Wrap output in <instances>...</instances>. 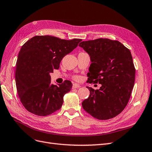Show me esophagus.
<instances>
[{
  "label": "esophagus",
  "mask_w": 152,
  "mask_h": 152,
  "mask_svg": "<svg viewBox=\"0 0 152 152\" xmlns=\"http://www.w3.org/2000/svg\"><path fill=\"white\" fill-rule=\"evenodd\" d=\"M80 85L78 84H76V83H74L72 85V88L75 89V88H80Z\"/></svg>",
  "instance_id": "obj_1"
}]
</instances>
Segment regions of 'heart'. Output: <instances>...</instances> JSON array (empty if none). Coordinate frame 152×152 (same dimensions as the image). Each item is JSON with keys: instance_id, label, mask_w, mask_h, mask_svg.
<instances>
[{"instance_id": "heart-1", "label": "heart", "mask_w": 152, "mask_h": 152, "mask_svg": "<svg viewBox=\"0 0 152 152\" xmlns=\"http://www.w3.org/2000/svg\"><path fill=\"white\" fill-rule=\"evenodd\" d=\"M73 79L75 80H78L80 79V77L78 76H73Z\"/></svg>"}]
</instances>
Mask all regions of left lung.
<instances>
[{
	"instance_id": "8db88e82",
	"label": "left lung",
	"mask_w": 152,
	"mask_h": 152,
	"mask_svg": "<svg viewBox=\"0 0 152 152\" xmlns=\"http://www.w3.org/2000/svg\"><path fill=\"white\" fill-rule=\"evenodd\" d=\"M79 46L92 62L88 82L102 85L99 90L87 86L90 95L82 106L98 120L114 118L127 105L134 87L136 69L131 51L118 41L106 38L82 41Z\"/></svg>"
}]
</instances>
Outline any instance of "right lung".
<instances>
[{
    "instance_id": "right-lung-1",
    "label": "right lung",
    "mask_w": 152,
    "mask_h": 152,
    "mask_svg": "<svg viewBox=\"0 0 152 152\" xmlns=\"http://www.w3.org/2000/svg\"><path fill=\"white\" fill-rule=\"evenodd\" d=\"M81 41L36 36L21 48L16 61V85L21 102L30 113L45 116L61 108L64 95L70 92L72 85L69 80L51 85L50 74L59 69L62 59Z\"/></svg>"
}]
</instances>
